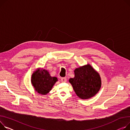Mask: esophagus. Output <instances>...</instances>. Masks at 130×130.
Returning <instances> with one entry per match:
<instances>
[{"mask_svg":"<svg viewBox=\"0 0 130 130\" xmlns=\"http://www.w3.org/2000/svg\"><path fill=\"white\" fill-rule=\"evenodd\" d=\"M60 81H61L62 82H63V83H65L67 81V79L65 77H63V78H61V79H60Z\"/></svg>","mask_w":130,"mask_h":130,"instance_id":"34e87169","label":"esophagus"}]
</instances>
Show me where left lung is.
Segmentation results:
<instances>
[{
    "label": "left lung",
    "instance_id": "left-lung-1",
    "mask_svg": "<svg viewBox=\"0 0 130 130\" xmlns=\"http://www.w3.org/2000/svg\"><path fill=\"white\" fill-rule=\"evenodd\" d=\"M74 74L75 77L69 79V82L79 98L89 99L98 92L101 86V77L90 64L76 68Z\"/></svg>",
    "mask_w": 130,
    "mask_h": 130
}]
</instances>
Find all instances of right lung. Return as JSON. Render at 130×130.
I'll return each instance as SVG.
<instances>
[{"instance_id": "1", "label": "right lung", "mask_w": 130, "mask_h": 130, "mask_svg": "<svg viewBox=\"0 0 130 130\" xmlns=\"http://www.w3.org/2000/svg\"><path fill=\"white\" fill-rule=\"evenodd\" d=\"M57 80L56 77L51 76L49 72L43 68H38L34 71L31 79L34 90L43 95L47 94Z\"/></svg>"}]
</instances>
